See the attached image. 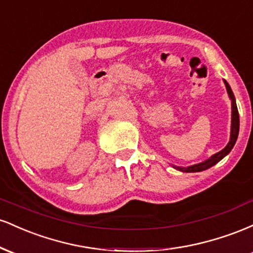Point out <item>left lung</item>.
<instances>
[{"label":"left lung","instance_id":"obj_1","mask_svg":"<svg viewBox=\"0 0 253 253\" xmlns=\"http://www.w3.org/2000/svg\"><path fill=\"white\" fill-rule=\"evenodd\" d=\"M223 83H225L226 90H227V94L229 100H231V104H232V118H231V135H229V141L228 144L226 145L225 149H222L221 151L210 157L206 161L201 162V163H197L194 165H190V167H176V165H172L173 169L182 171V172H200V171H205L215 165L216 163H219L222 158H225L226 156L231 152V150L233 149L234 144H236L237 139H238V134H239V113H238V108H237V103H236V97H234L233 91H232L231 86L229 84L223 80Z\"/></svg>","mask_w":253,"mask_h":253}]
</instances>
